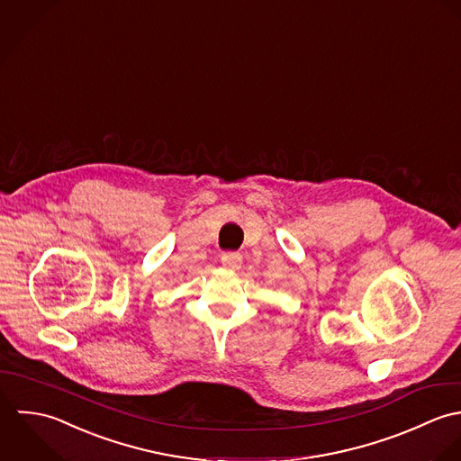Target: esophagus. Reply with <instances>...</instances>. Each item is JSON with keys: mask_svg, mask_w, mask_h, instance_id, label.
Segmentation results:
<instances>
[{"mask_svg": "<svg viewBox=\"0 0 461 461\" xmlns=\"http://www.w3.org/2000/svg\"><path fill=\"white\" fill-rule=\"evenodd\" d=\"M221 262H222V266L228 267V269H239L240 264H242V255H240V253H235V251H228V253H222Z\"/></svg>", "mask_w": 461, "mask_h": 461, "instance_id": "obj_1", "label": "esophagus"}]
</instances>
